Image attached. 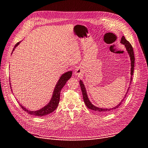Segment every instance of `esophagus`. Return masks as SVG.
<instances>
[{"label":"esophagus","mask_w":148,"mask_h":148,"mask_svg":"<svg viewBox=\"0 0 148 148\" xmlns=\"http://www.w3.org/2000/svg\"><path fill=\"white\" fill-rule=\"evenodd\" d=\"M74 74L77 76H81L82 74V70L79 68H76L75 69V72H74Z\"/></svg>","instance_id":"obj_1"}]
</instances>
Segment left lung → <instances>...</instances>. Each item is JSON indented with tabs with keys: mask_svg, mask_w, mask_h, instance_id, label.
<instances>
[{
	"mask_svg": "<svg viewBox=\"0 0 148 148\" xmlns=\"http://www.w3.org/2000/svg\"><path fill=\"white\" fill-rule=\"evenodd\" d=\"M121 43L122 44V45H125V47H126V51H127L130 57V59H131V81H130V84L132 81V76L133 75V72H134V61H135V58H134V51H133V48L131 46V45L130 43V42L128 41H127L126 40V38H125L124 36H123L121 38ZM79 84H80V86H81V90H82V96H83V99H84V103H85V104L86 105V106L87 107V108L88 109H90V110H94V111H96L97 112H101V113L102 114H106L107 113V112H109L110 111H113V110H116V108H117L120 105H121V103H122V102L123 101L125 97L126 96V95H127V93L128 91L129 90V88L130 87H128V90L127 91H126V93L125 94L123 99L122 100V101L119 103L117 106H116L115 107H113V108H99L97 107H96L95 106V105H93L92 103H91V102L90 101L88 97V96H87V91H86V87L85 86H84V84H83V82L80 80L79 81Z\"/></svg>",
	"mask_w": 148,
	"mask_h": 148,
	"instance_id": "obj_1",
	"label": "left lung"
}]
</instances>
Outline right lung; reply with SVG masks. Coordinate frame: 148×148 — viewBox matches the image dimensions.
Masks as SVG:
<instances>
[{
  "mask_svg": "<svg viewBox=\"0 0 148 148\" xmlns=\"http://www.w3.org/2000/svg\"><path fill=\"white\" fill-rule=\"evenodd\" d=\"M20 42H18V43L15 45L13 49V51L14 50L15 48L19 45ZM12 52L11 54L12 53ZM72 75V71H69L67 72L63 75H61L60 77V78L59 79L57 84H56V86L55 87V89L53 90V95L52 96L51 99L47 105H46V106H45L43 108H41L40 110H37V111H29L26 108H25L23 106H22V105H20L22 108L26 112H27L28 114H29L32 116H44L45 115H47L48 114H50L51 112H52L55 109L57 108L58 105L59 104V101H60V92L62 88V87L65 86V84L66 82L71 78V76ZM11 84V83H10ZM11 88V86H10Z\"/></svg>",
  "mask_w": 148,
  "mask_h": 148,
  "instance_id": "add662e5",
  "label": "right lung"
}]
</instances>
